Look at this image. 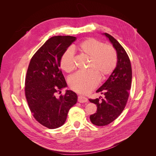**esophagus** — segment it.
I'll return each mask as SVG.
<instances>
[{
    "instance_id": "obj_1",
    "label": "esophagus",
    "mask_w": 156,
    "mask_h": 156,
    "mask_svg": "<svg viewBox=\"0 0 156 156\" xmlns=\"http://www.w3.org/2000/svg\"><path fill=\"white\" fill-rule=\"evenodd\" d=\"M88 99L85 97L82 96H78V101L80 103H85L87 102Z\"/></svg>"
}]
</instances>
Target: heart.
<instances>
[{
  "label": "heart",
  "mask_w": 156,
  "mask_h": 156,
  "mask_svg": "<svg viewBox=\"0 0 156 156\" xmlns=\"http://www.w3.org/2000/svg\"><path fill=\"white\" fill-rule=\"evenodd\" d=\"M81 54L89 58L87 71L75 73L69 78V84L72 90L80 94H87L95 88L100 83L113 72L117 64V53L112 46L105 45L95 38H87L77 46ZM74 52L72 49L66 50L61 56L60 66L67 73L75 69Z\"/></svg>",
  "instance_id": "obj_1"
}]
</instances>
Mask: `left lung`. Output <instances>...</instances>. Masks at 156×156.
Here are the masks:
<instances>
[{
	"label": "left lung",
	"instance_id": "1",
	"mask_svg": "<svg viewBox=\"0 0 156 156\" xmlns=\"http://www.w3.org/2000/svg\"><path fill=\"white\" fill-rule=\"evenodd\" d=\"M110 40L117 53L116 67L103 85L97 90L105 95L89 101L97 106L96 112L90 116L92 123L98 126L109 124L124 111L129 98L132 79L130 60L126 51L112 36L104 34Z\"/></svg>",
	"mask_w": 156,
	"mask_h": 156
}]
</instances>
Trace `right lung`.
<instances>
[{"mask_svg": "<svg viewBox=\"0 0 156 156\" xmlns=\"http://www.w3.org/2000/svg\"><path fill=\"white\" fill-rule=\"evenodd\" d=\"M75 40L70 36L51 37L33 55L27 69L25 92L28 105L34 119L49 129L62 126L77 101V94L72 90L55 96L67 87L60 69L61 56Z\"/></svg>", "mask_w": 156, "mask_h": 156, "instance_id": "add662e5", "label": "right lung"}]
</instances>
